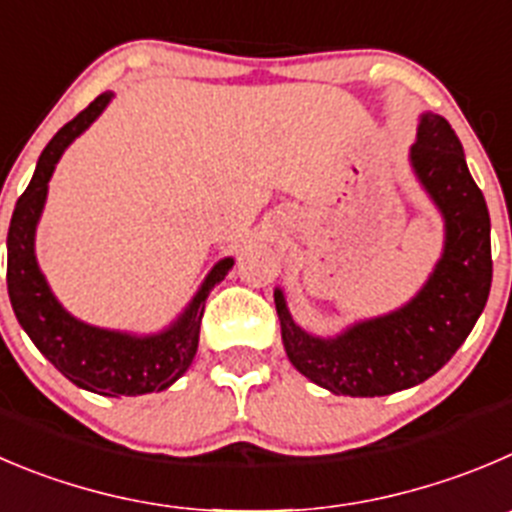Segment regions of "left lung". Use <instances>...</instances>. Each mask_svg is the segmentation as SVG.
<instances>
[{
  "instance_id": "8db88e82",
  "label": "left lung",
  "mask_w": 512,
  "mask_h": 512,
  "mask_svg": "<svg viewBox=\"0 0 512 512\" xmlns=\"http://www.w3.org/2000/svg\"><path fill=\"white\" fill-rule=\"evenodd\" d=\"M410 168L445 226L440 259L410 301L319 337L296 324L284 289H274L286 357L332 394L384 397L425 382L462 347L488 301L490 213L442 115H420Z\"/></svg>"
}]
</instances>
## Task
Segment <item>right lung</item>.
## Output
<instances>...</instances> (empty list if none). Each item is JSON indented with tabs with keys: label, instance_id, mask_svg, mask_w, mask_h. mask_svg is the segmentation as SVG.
<instances>
[{
	"label": "right lung",
	"instance_id": "add662e5",
	"mask_svg": "<svg viewBox=\"0 0 512 512\" xmlns=\"http://www.w3.org/2000/svg\"><path fill=\"white\" fill-rule=\"evenodd\" d=\"M115 92H102L75 120L57 130L42 150L27 191L14 206L7 233V291L14 316L34 347L40 349L72 384L102 397H138L163 392L178 382L198 352L203 309L213 286L226 279L233 259L218 261L203 284L165 329L150 334L120 332L87 324L60 304L37 261L34 238L50 191V178L62 153L105 113Z\"/></svg>",
	"mask_w": 512,
	"mask_h": 512
}]
</instances>
